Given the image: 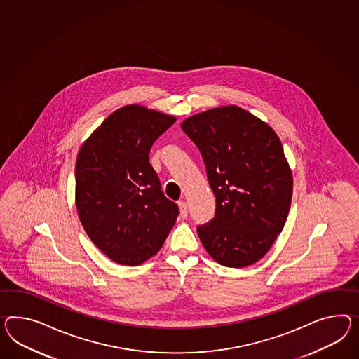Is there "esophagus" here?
<instances>
[{
    "mask_svg": "<svg viewBox=\"0 0 359 359\" xmlns=\"http://www.w3.org/2000/svg\"><path fill=\"white\" fill-rule=\"evenodd\" d=\"M178 207H180L181 217L186 219L187 217V203L184 202V201H181V202H178Z\"/></svg>",
    "mask_w": 359,
    "mask_h": 359,
    "instance_id": "obj_1",
    "label": "esophagus"
}]
</instances>
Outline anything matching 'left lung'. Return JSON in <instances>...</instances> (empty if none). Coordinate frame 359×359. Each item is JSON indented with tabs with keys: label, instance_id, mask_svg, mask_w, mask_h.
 I'll use <instances>...</instances> for the list:
<instances>
[{
	"label": "left lung",
	"instance_id": "obj_1",
	"mask_svg": "<svg viewBox=\"0 0 359 359\" xmlns=\"http://www.w3.org/2000/svg\"><path fill=\"white\" fill-rule=\"evenodd\" d=\"M181 128L198 146L216 196L213 220L198 226L221 266L243 268L266 255L284 229L293 175L275 130L237 105L194 114Z\"/></svg>",
	"mask_w": 359,
	"mask_h": 359
}]
</instances>
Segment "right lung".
Wrapping results in <instances>:
<instances>
[{"label": "right lung", "mask_w": 359, "mask_h": 359, "mask_svg": "<svg viewBox=\"0 0 359 359\" xmlns=\"http://www.w3.org/2000/svg\"><path fill=\"white\" fill-rule=\"evenodd\" d=\"M175 117L130 104L113 111L83 142L75 165V204L93 245L122 266L157 254L178 207L149 164L154 142Z\"/></svg>", "instance_id": "right-lung-1"}]
</instances>
